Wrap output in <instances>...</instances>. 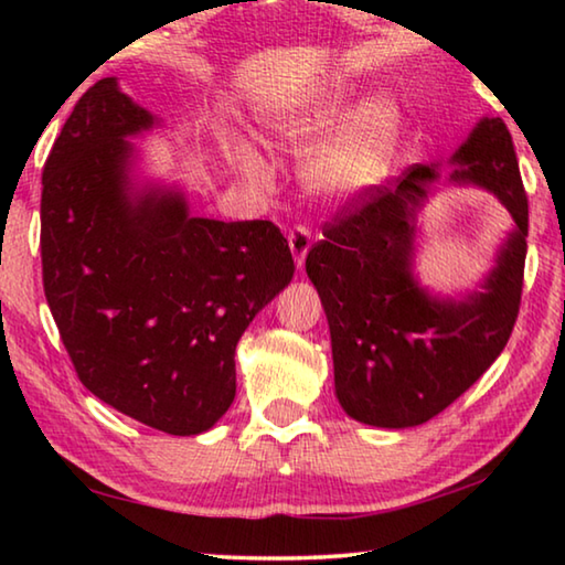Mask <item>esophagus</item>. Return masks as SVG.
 <instances>
[{
    "mask_svg": "<svg viewBox=\"0 0 565 565\" xmlns=\"http://www.w3.org/2000/svg\"><path fill=\"white\" fill-rule=\"evenodd\" d=\"M289 248L294 254L296 266H303L306 254H309V248H311V232H309V228L301 226V224L294 226L289 232Z\"/></svg>",
    "mask_w": 565,
    "mask_h": 565,
    "instance_id": "esophagus-1",
    "label": "esophagus"
}]
</instances>
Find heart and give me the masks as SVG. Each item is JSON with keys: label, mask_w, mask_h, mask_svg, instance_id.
Segmentation results:
<instances>
[{"label": "heart", "mask_w": 565, "mask_h": 565, "mask_svg": "<svg viewBox=\"0 0 565 565\" xmlns=\"http://www.w3.org/2000/svg\"><path fill=\"white\" fill-rule=\"evenodd\" d=\"M351 104L349 92H323L319 97L266 114L264 129L271 145L289 151H306L349 116ZM401 129H404V117L394 99L381 97L366 102L309 159L306 181L323 196H353L381 184L396 161ZM224 149L228 161L246 179L259 181V184L269 179V164L248 139L228 137Z\"/></svg>", "instance_id": "1"}]
</instances>
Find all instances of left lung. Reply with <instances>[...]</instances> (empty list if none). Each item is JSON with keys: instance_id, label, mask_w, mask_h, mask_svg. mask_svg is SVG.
I'll use <instances>...</instances> for the list:
<instances>
[{"instance_id": "left-lung-1", "label": "left lung", "mask_w": 565, "mask_h": 565, "mask_svg": "<svg viewBox=\"0 0 565 565\" xmlns=\"http://www.w3.org/2000/svg\"><path fill=\"white\" fill-rule=\"evenodd\" d=\"M451 164V181L489 189L515 222L483 291L436 299L411 274L416 212L436 164L361 191L306 256L329 319L339 404L361 424L408 428L438 416L499 359L519 319L529 196L503 119L478 121Z\"/></svg>"}]
</instances>
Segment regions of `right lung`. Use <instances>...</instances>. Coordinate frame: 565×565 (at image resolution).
I'll list each match as a JSON object with an SVG mask.
<instances>
[{
    "mask_svg": "<svg viewBox=\"0 0 565 565\" xmlns=\"http://www.w3.org/2000/svg\"><path fill=\"white\" fill-rule=\"evenodd\" d=\"M157 127L114 76L82 94L42 174V279L76 376L104 404L196 436L236 396V343L294 276L271 222L191 216L131 184L129 137Z\"/></svg>",
    "mask_w": 565,
    "mask_h": 565,
    "instance_id": "right-lung-1",
    "label": "right lung"
}]
</instances>
